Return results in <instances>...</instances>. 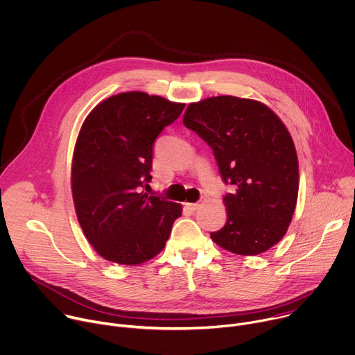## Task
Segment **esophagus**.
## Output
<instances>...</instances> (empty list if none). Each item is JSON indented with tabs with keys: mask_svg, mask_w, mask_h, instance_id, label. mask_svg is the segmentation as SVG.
<instances>
[{
	"mask_svg": "<svg viewBox=\"0 0 355 355\" xmlns=\"http://www.w3.org/2000/svg\"><path fill=\"white\" fill-rule=\"evenodd\" d=\"M201 204L200 202H186V207L190 209V211H196V209H198V207H200Z\"/></svg>",
	"mask_w": 355,
	"mask_h": 355,
	"instance_id": "1",
	"label": "esophagus"
}]
</instances>
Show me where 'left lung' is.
Listing matches in <instances>:
<instances>
[{"label":"left lung","instance_id":"8db88e82","mask_svg":"<svg viewBox=\"0 0 355 355\" xmlns=\"http://www.w3.org/2000/svg\"><path fill=\"white\" fill-rule=\"evenodd\" d=\"M183 124L214 153L220 175L235 187L224 197L227 223L211 232L225 250L260 254L284 238L298 200L293 137L264 103L230 95L190 103Z\"/></svg>","mask_w":355,"mask_h":355}]
</instances>
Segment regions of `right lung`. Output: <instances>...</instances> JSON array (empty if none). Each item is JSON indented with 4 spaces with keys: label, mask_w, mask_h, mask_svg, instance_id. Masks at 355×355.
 Wrapping results in <instances>:
<instances>
[{
    "label": "right lung",
    "mask_w": 355,
    "mask_h": 355,
    "mask_svg": "<svg viewBox=\"0 0 355 355\" xmlns=\"http://www.w3.org/2000/svg\"><path fill=\"white\" fill-rule=\"evenodd\" d=\"M184 103L132 91L87 116L74 148L71 190L78 223L103 259L137 266L162 252L182 205L139 193L153 179V147Z\"/></svg>",
    "instance_id": "obj_1"
}]
</instances>
